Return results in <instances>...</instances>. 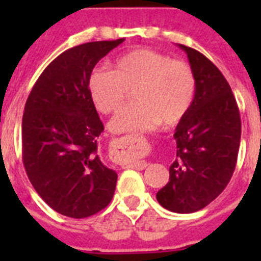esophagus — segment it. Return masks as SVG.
Segmentation results:
<instances>
[{
  "instance_id": "esophagus-1",
  "label": "esophagus",
  "mask_w": 261,
  "mask_h": 261,
  "mask_svg": "<svg viewBox=\"0 0 261 261\" xmlns=\"http://www.w3.org/2000/svg\"><path fill=\"white\" fill-rule=\"evenodd\" d=\"M123 150L124 153L129 154V155H140V154H145L147 151V145L146 142H145V138L142 137V136H138V135H133L130 136V137H128L124 141L123 144ZM132 167H136L138 168V170H144L145 167L147 166V162H145V161H136V162H133Z\"/></svg>"
}]
</instances>
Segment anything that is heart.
Instances as JSON below:
<instances>
[{
    "label": "heart",
    "instance_id": "1",
    "mask_svg": "<svg viewBox=\"0 0 261 261\" xmlns=\"http://www.w3.org/2000/svg\"><path fill=\"white\" fill-rule=\"evenodd\" d=\"M129 93L136 103L111 121L114 132H144L156 125H176L191 110L196 94L192 66L147 48L126 52L114 62V70L94 69L89 94L103 115L123 107Z\"/></svg>",
    "mask_w": 261,
    "mask_h": 261
}]
</instances>
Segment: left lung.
I'll use <instances>...</instances> for the list:
<instances>
[{
    "label": "left lung",
    "instance_id": "obj_1",
    "mask_svg": "<svg viewBox=\"0 0 261 261\" xmlns=\"http://www.w3.org/2000/svg\"><path fill=\"white\" fill-rule=\"evenodd\" d=\"M196 75L192 107L175 129L176 159L170 180L156 192L163 208L193 213L205 208L229 184L241 144V115L229 82L199 50L179 44Z\"/></svg>",
    "mask_w": 261,
    "mask_h": 261
}]
</instances>
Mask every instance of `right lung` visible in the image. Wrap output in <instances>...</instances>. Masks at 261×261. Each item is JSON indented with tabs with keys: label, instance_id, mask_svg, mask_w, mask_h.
Masks as SVG:
<instances>
[{
	"label": "right lung",
	"instance_id": "1",
	"mask_svg": "<svg viewBox=\"0 0 261 261\" xmlns=\"http://www.w3.org/2000/svg\"><path fill=\"white\" fill-rule=\"evenodd\" d=\"M124 40L90 41L62 52L27 98L23 165L39 196L62 216L86 218L114 197L117 174L96 154V138L105 126L89 94V75Z\"/></svg>",
	"mask_w": 261,
	"mask_h": 261
}]
</instances>
